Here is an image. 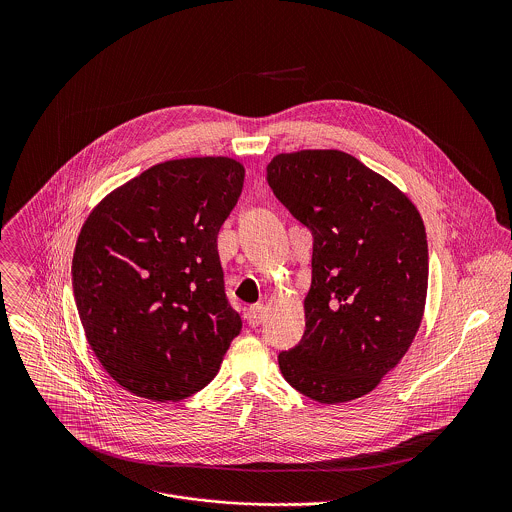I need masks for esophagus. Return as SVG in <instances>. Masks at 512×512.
Wrapping results in <instances>:
<instances>
[{
    "mask_svg": "<svg viewBox=\"0 0 512 512\" xmlns=\"http://www.w3.org/2000/svg\"><path fill=\"white\" fill-rule=\"evenodd\" d=\"M246 321L250 327H258L264 321V305L256 303L246 309Z\"/></svg>",
    "mask_w": 512,
    "mask_h": 512,
    "instance_id": "1",
    "label": "esophagus"
}]
</instances>
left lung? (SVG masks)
I'll use <instances>...</instances> for the list:
<instances>
[{
	"label": "left lung",
	"mask_w": 512,
	"mask_h": 512,
	"mask_svg": "<svg viewBox=\"0 0 512 512\" xmlns=\"http://www.w3.org/2000/svg\"><path fill=\"white\" fill-rule=\"evenodd\" d=\"M268 185L311 230L305 333L278 355L284 378L321 404L361 398L402 361L424 315L428 240L412 201L339 149L276 155Z\"/></svg>",
	"instance_id": "1"
}]
</instances>
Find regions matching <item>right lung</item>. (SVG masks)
<instances>
[{"label": "right lung", "mask_w": 512, "mask_h": 512, "mask_svg": "<svg viewBox=\"0 0 512 512\" xmlns=\"http://www.w3.org/2000/svg\"><path fill=\"white\" fill-rule=\"evenodd\" d=\"M244 167L187 157L149 167L84 222L73 256L80 323L128 392L177 402L205 388L242 329L224 293L217 236Z\"/></svg>", "instance_id": "add662e5"}]
</instances>
